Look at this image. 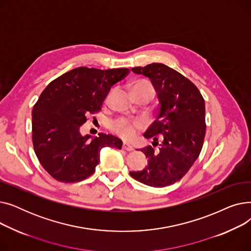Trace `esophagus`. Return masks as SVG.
<instances>
[{"label": "esophagus", "mask_w": 251, "mask_h": 251, "mask_svg": "<svg viewBox=\"0 0 251 251\" xmlns=\"http://www.w3.org/2000/svg\"><path fill=\"white\" fill-rule=\"evenodd\" d=\"M122 148H123V150H125V151H133V147L131 146V144L127 143V142H123V146H122Z\"/></svg>", "instance_id": "obj_1"}]
</instances>
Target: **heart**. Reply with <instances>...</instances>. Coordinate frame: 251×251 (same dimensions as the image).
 Instances as JSON below:
<instances>
[{"instance_id": "obj_1", "label": "heart", "mask_w": 251, "mask_h": 251, "mask_svg": "<svg viewBox=\"0 0 251 251\" xmlns=\"http://www.w3.org/2000/svg\"><path fill=\"white\" fill-rule=\"evenodd\" d=\"M133 92L136 91H147L150 92V94L153 95V87L152 85L147 81V80H137L133 84ZM141 126V123L138 121L131 122L127 119L121 118L118 119V120L114 121L112 123V128L114 131H116L117 133L120 134L121 136L125 138H131L135 135L136 129Z\"/></svg>"}]
</instances>
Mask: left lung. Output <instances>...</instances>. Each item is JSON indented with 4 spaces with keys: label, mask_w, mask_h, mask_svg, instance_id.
Returning a JSON list of instances; mask_svg holds the SVG:
<instances>
[{
    "label": "left lung",
    "mask_w": 251,
    "mask_h": 251,
    "mask_svg": "<svg viewBox=\"0 0 251 251\" xmlns=\"http://www.w3.org/2000/svg\"><path fill=\"white\" fill-rule=\"evenodd\" d=\"M151 79L159 107L155 120L143 136L152 146L140 150L148 157L146 169L131 177L151 187L172 185L185 175L199 157L205 135L204 100L189 79L161 63L131 69Z\"/></svg>",
    "instance_id": "left-lung-1"
}]
</instances>
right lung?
I'll return each instance as SVG.
<instances>
[{
  "instance_id": "obj_1",
  "label": "right lung",
  "mask_w": 251,
  "mask_h": 251,
  "mask_svg": "<svg viewBox=\"0 0 251 251\" xmlns=\"http://www.w3.org/2000/svg\"><path fill=\"white\" fill-rule=\"evenodd\" d=\"M129 69L78 67L52 80L32 110V142L39 163L57 181L74 183L95 173L100 151L121 150L122 140L111 134L82 136L86 115L100 111L111 87Z\"/></svg>"
}]
</instances>
